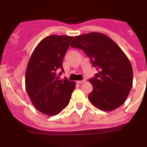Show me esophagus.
I'll use <instances>...</instances> for the list:
<instances>
[{
    "label": "esophagus",
    "mask_w": 147,
    "mask_h": 147,
    "mask_svg": "<svg viewBox=\"0 0 147 147\" xmlns=\"http://www.w3.org/2000/svg\"><path fill=\"white\" fill-rule=\"evenodd\" d=\"M85 82V80H78V81H77V82H78V84H81V83H82V82Z\"/></svg>",
    "instance_id": "esophagus-1"
}]
</instances>
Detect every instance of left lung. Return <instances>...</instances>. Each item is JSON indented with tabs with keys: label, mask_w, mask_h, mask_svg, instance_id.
Here are the masks:
<instances>
[{
	"label": "left lung",
	"mask_w": 147,
	"mask_h": 147,
	"mask_svg": "<svg viewBox=\"0 0 147 147\" xmlns=\"http://www.w3.org/2000/svg\"><path fill=\"white\" fill-rule=\"evenodd\" d=\"M82 49L98 68L89 80L93 89L91 103L104 111H112L126 101L133 84L131 64L122 49L108 36L92 32L76 36L70 45Z\"/></svg>",
	"instance_id": "1"
}]
</instances>
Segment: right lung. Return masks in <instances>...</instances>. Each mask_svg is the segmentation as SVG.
Segmentation results:
<instances>
[{
  "label": "right lung",
  "instance_id": "right-lung-1",
  "mask_svg": "<svg viewBox=\"0 0 147 147\" xmlns=\"http://www.w3.org/2000/svg\"><path fill=\"white\" fill-rule=\"evenodd\" d=\"M73 36H48L33 51L26 70V90L36 109L55 116L66 108L75 88V82L59 80L57 70L63 72L62 60Z\"/></svg>",
  "mask_w": 147,
  "mask_h": 147
}]
</instances>
